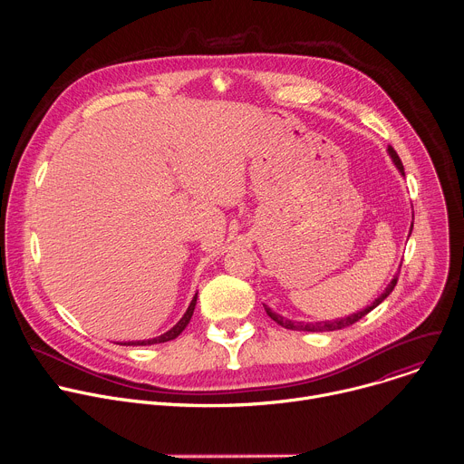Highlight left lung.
Segmentation results:
<instances>
[{
	"mask_svg": "<svg viewBox=\"0 0 464 464\" xmlns=\"http://www.w3.org/2000/svg\"><path fill=\"white\" fill-rule=\"evenodd\" d=\"M387 152H389V156L392 158V161H394V165H396V169H399L402 174H404V165H402V161H401V158H399V154L394 152V149L392 147H389L387 149ZM411 229H413V226H411ZM401 272V270H399ZM396 281H399V274H396L394 277H392V281L387 285V288L383 290V294L378 297V299H374V303L371 304V306H367V308H363L362 312H356V314H353V315H349V317H343V319H334V321H319V323H294V321H290V319H285L283 315H279V314H276V312H272L266 304H264V310H266V314L277 323V324H281V326H285V328H290V330H304V333H328V330H342V328H345V326H351V324H354L356 321H360L362 317H365L371 310H374L392 290H394V286H396Z\"/></svg>",
	"mask_w": 464,
	"mask_h": 464,
	"instance_id": "1",
	"label": "left lung"
}]
</instances>
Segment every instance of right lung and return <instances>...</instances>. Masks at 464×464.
Masks as SVG:
<instances>
[{
    "mask_svg": "<svg viewBox=\"0 0 464 464\" xmlns=\"http://www.w3.org/2000/svg\"><path fill=\"white\" fill-rule=\"evenodd\" d=\"M194 306H196V295L192 297V301H190L187 312L183 314V317L169 330V333H165V334H161V336H158V338H152V340H145V342H128V343H121V345H154V343H165V342H170V340L178 338V336L183 333V328L188 324V321H190V317H192V312H194Z\"/></svg>",
    "mask_w": 464,
    "mask_h": 464,
    "instance_id": "1",
    "label": "right lung"
}]
</instances>
